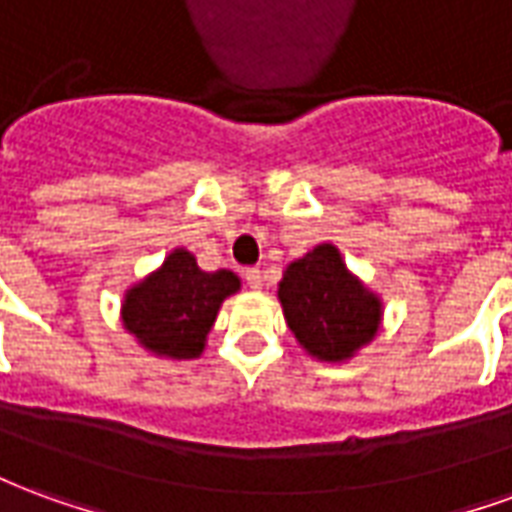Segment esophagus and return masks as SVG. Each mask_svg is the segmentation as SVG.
<instances>
[{
	"mask_svg": "<svg viewBox=\"0 0 512 512\" xmlns=\"http://www.w3.org/2000/svg\"><path fill=\"white\" fill-rule=\"evenodd\" d=\"M244 279H246V285H249L252 290H260L263 288V282H266V277H263V271H260V268H246Z\"/></svg>",
	"mask_w": 512,
	"mask_h": 512,
	"instance_id": "obj_1",
	"label": "esophagus"
}]
</instances>
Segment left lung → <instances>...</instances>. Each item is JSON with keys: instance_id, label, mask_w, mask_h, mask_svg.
Here are the masks:
<instances>
[{"instance_id": "left-lung-1", "label": "left lung", "mask_w": 512, "mask_h": 512, "mask_svg": "<svg viewBox=\"0 0 512 512\" xmlns=\"http://www.w3.org/2000/svg\"><path fill=\"white\" fill-rule=\"evenodd\" d=\"M299 345L321 362H345L373 343L381 326V299L345 268L340 249L315 246L293 260L277 290Z\"/></svg>"}]
</instances>
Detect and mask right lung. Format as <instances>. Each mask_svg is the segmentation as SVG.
I'll return each mask as SVG.
<instances>
[{"label": "right lung", "mask_w": 512, "mask_h": 512, "mask_svg": "<svg viewBox=\"0 0 512 512\" xmlns=\"http://www.w3.org/2000/svg\"><path fill=\"white\" fill-rule=\"evenodd\" d=\"M241 288L233 271H202L186 249L136 282L123 299V326L145 351L167 359H197L227 296Z\"/></svg>", "instance_id": "obj_1"}]
</instances>
